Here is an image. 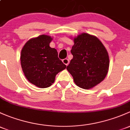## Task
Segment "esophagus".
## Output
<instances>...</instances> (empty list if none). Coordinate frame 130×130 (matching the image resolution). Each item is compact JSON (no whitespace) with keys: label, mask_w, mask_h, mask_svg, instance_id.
<instances>
[{"label":"esophagus","mask_w":130,"mask_h":130,"mask_svg":"<svg viewBox=\"0 0 130 130\" xmlns=\"http://www.w3.org/2000/svg\"><path fill=\"white\" fill-rule=\"evenodd\" d=\"M62 61H63V63L65 64V65H67H67L69 64V60L68 59V58H65V59L63 60Z\"/></svg>","instance_id":"obj_1"}]
</instances>
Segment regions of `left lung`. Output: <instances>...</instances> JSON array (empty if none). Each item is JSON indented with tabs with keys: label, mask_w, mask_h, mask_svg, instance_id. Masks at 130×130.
Listing matches in <instances>:
<instances>
[{
	"label": "left lung",
	"mask_w": 130,
	"mask_h": 130,
	"mask_svg": "<svg viewBox=\"0 0 130 130\" xmlns=\"http://www.w3.org/2000/svg\"><path fill=\"white\" fill-rule=\"evenodd\" d=\"M73 58L67 70L78 87L88 90L102 82L110 65L108 52L96 37L82 33L72 39Z\"/></svg>",
	"instance_id": "1"
}]
</instances>
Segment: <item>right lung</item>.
Here are the masks:
<instances>
[{"label":"right lung","instance_id":"obj_1","mask_svg":"<svg viewBox=\"0 0 130 130\" xmlns=\"http://www.w3.org/2000/svg\"><path fill=\"white\" fill-rule=\"evenodd\" d=\"M52 37L41 35L27 41L20 54V63L26 78L41 88L54 83L56 75L66 69L58 57V52L50 47Z\"/></svg>","mask_w":130,"mask_h":130}]
</instances>
